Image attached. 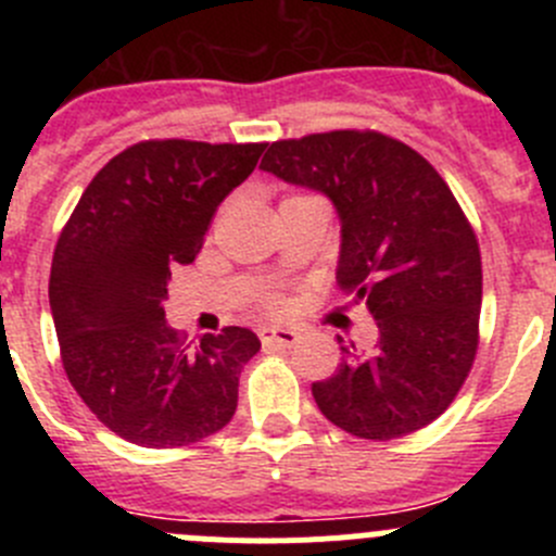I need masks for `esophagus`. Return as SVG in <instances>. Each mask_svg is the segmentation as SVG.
<instances>
[{
	"label": "esophagus",
	"mask_w": 556,
	"mask_h": 556,
	"mask_svg": "<svg viewBox=\"0 0 556 556\" xmlns=\"http://www.w3.org/2000/svg\"><path fill=\"white\" fill-rule=\"evenodd\" d=\"M261 341L266 346H293L299 341V330L279 328V325H266L261 328Z\"/></svg>",
	"instance_id": "34e87169"
}]
</instances>
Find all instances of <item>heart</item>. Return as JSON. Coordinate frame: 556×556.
<instances>
[{"mask_svg":"<svg viewBox=\"0 0 556 556\" xmlns=\"http://www.w3.org/2000/svg\"><path fill=\"white\" fill-rule=\"evenodd\" d=\"M274 306H279V301H277V304H274Z\"/></svg>","mask_w":556,"mask_h":556,"instance_id":"heart-1","label":"heart"}]
</instances>
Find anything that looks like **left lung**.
I'll return each instance as SVG.
<instances>
[{"label":"left lung","instance_id":"1","mask_svg":"<svg viewBox=\"0 0 556 556\" xmlns=\"http://www.w3.org/2000/svg\"><path fill=\"white\" fill-rule=\"evenodd\" d=\"M261 169L333 204L336 279L366 301L379 328L371 355L341 346L333 377L312 384L319 412L374 441L433 422L479 344V242L450 185L417 150L377 131L274 142Z\"/></svg>","mask_w":556,"mask_h":556}]
</instances>
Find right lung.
<instances>
[{"label": "right lung", "instance_id": "add662e5", "mask_svg": "<svg viewBox=\"0 0 556 556\" xmlns=\"http://www.w3.org/2000/svg\"><path fill=\"white\" fill-rule=\"evenodd\" d=\"M266 144L164 139L117 153L77 201L50 266V312L66 377L112 433L150 450L206 439L231 422L250 328L182 346L166 323L172 268L195 261L220 201Z\"/></svg>", "mask_w": 556, "mask_h": 556}]
</instances>
